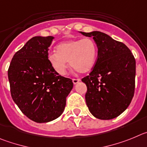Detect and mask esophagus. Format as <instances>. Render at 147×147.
<instances>
[{
  "mask_svg": "<svg viewBox=\"0 0 147 147\" xmlns=\"http://www.w3.org/2000/svg\"><path fill=\"white\" fill-rule=\"evenodd\" d=\"M80 81V79H72V82H73L74 84H77L78 82Z\"/></svg>",
  "mask_w": 147,
  "mask_h": 147,
  "instance_id": "34e87169",
  "label": "esophagus"
}]
</instances>
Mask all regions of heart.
<instances>
[{
	"instance_id": "1",
	"label": "heart",
	"mask_w": 147,
	"mask_h": 147,
	"mask_svg": "<svg viewBox=\"0 0 147 147\" xmlns=\"http://www.w3.org/2000/svg\"><path fill=\"white\" fill-rule=\"evenodd\" d=\"M96 55L97 47L95 42L85 37L60 43L56 47V51L49 54L48 60L54 70L60 75L67 72V61L76 70L86 73L94 67Z\"/></svg>"
}]
</instances>
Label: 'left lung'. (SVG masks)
I'll use <instances>...</instances> for the list:
<instances>
[{
  "label": "left lung",
  "mask_w": 147,
  "mask_h": 147,
  "mask_svg": "<svg viewBox=\"0 0 147 147\" xmlns=\"http://www.w3.org/2000/svg\"><path fill=\"white\" fill-rule=\"evenodd\" d=\"M96 42L97 60L86 83V102L89 111L100 119H112L125 111L135 92L136 60L122 42L100 31L85 33Z\"/></svg>",
  "instance_id": "8db88e82"
}]
</instances>
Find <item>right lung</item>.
Returning <instances> with one entry per match:
<instances>
[{
    "mask_svg": "<svg viewBox=\"0 0 147 147\" xmlns=\"http://www.w3.org/2000/svg\"><path fill=\"white\" fill-rule=\"evenodd\" d=\"M53 36H34L13 56L8 78L13 100L28 118L51 121L64 112L72 80L59 75L48 60Z\"/></svg>",
    "mask_w": 147,
    "mask_h": 147,
    "instance_id": "right-lung-1",
    "label": "right lung"
}]
</instances>
